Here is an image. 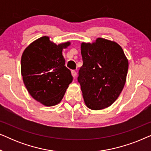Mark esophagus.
<instances>
[{
	"instance_id": "1",
	"label": "esophagus",
	"mask_w": 151,
	"mask_h": 151,
	"mask_svg": "<svg viewBox=\"0 0 151 151\" xmlns=\"http://www.w3.org/2000/svg\"><path fill=\"white\" fill-rule=\"evenodd\" d=\"M71 75L73 78H76V76H77V72H76V71H74V70H73V71H71Z\"/></svg>"
}]
</instances>
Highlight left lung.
Wrapping results in <instances>:
<instances>
[{"label": "left lung", "instance_id": "8db88e82", "mask_svg": "<svg viewBox=\"0 0 151 151\" xmlns=\"http://www.w3.org/2000/svg\"><path fill=\"white\" fill-rule=\"evenodd\" d=\"M83 65L79 71L84 103L91 110H101L115 102L124 86L129 61L120 45L98 38L81 43Z\"/></svg>", "mask_w": 151, "mask_h": 151}]
</instances>
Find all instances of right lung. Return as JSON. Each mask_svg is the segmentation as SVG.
<instances>
[{
    "label": "right lung",
    "mask_w": 151,
    "mask_h": 151,
    "mask_svg": "<svg viewBox=\"0 0 151 151\" xmlns=\"http://www.w3.org/2000/svg\"><path fill=\"white\" fill-rule=\"evenodd\" d=\"M69 41L56 45L49 36L31 43L22 53L20 69L27 90L33 98L47 106L59 104L73 80L63 55Z\"/></svg>",
    "instance_id": "add662e5"
}]
</instances>
